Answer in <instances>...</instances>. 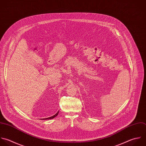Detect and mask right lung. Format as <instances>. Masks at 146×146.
I'll return each mask as SVG.
<instances>
[{
    "instance_id": "1",
    "label": "right lung",
    "mask_w": 146,
    "mask_h": 146,
    "mask_svg": "<svg viewBox=\"0 0 146 146\" xmlns=\"http://www.w3.org/2000/svg\"><path fill=\"white\" fill-rule=\"evenodd\" d=\"M58 111L55 114V115H54L53 116H52V117H49V118H44V119H44V120H45V119H53V118H54V117H56L57 115H58Z\"/></svg>"
}]
</instances>
